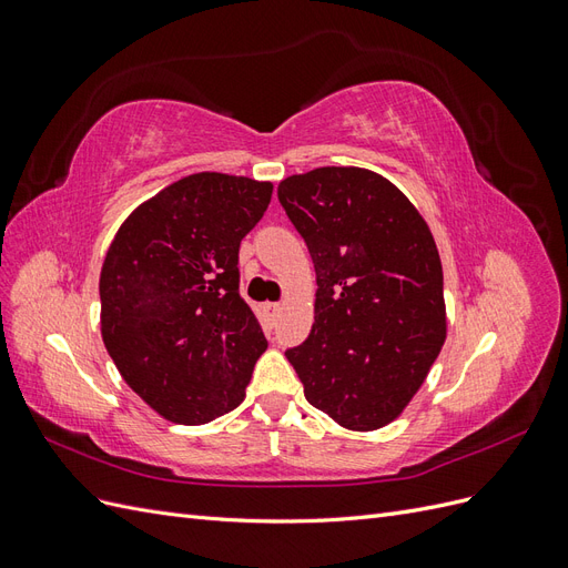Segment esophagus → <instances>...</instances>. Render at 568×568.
Instances as JSON below:
<instances>
[{"label":"esophagus","mask_w":568,"mask_h":568,"mask_svg":"<svg viewBox=\"0 0 568 568\" xmlns=\"http://www.w3.org/2000/svg\"><path fill=\"white\" fill-rule=\"evenodd\" d=\"M265 317H267L270 326L277 322V317H280V303H265Z\"/></svg>","instance_id":"obj_1"}]
</instances>
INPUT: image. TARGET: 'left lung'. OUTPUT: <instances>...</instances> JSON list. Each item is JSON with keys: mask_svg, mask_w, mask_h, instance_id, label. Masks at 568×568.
I'll return each instance as SVG.
<instances>
[{"mask_svg": "<svg viewBox=\"0 0 568 568\" xmlns=\"http://www.w3.org/2000/svg\"><path fill=\"white\" fill-rule=\"evenodd\" d=\"M277 196L317 274L315 322L286 357L305 400L353 432L400 415L445 341L443 267L424 217L363 168H315Z\"/></svg>", "mask_w": 568, "mask_h": 568, "instance_id": "left-lung-1", "label": "left lung"}]
</instances>
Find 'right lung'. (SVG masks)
<instances>
[{"label":"right lung","mask_w":568,"mask_h":568,"mask_svg":"<svg viewBox=\"0 0 568 568\" xmlns=\"http://www.w3.org/2000/svg\"><path fill=\"white\" fill-rule=\"evenodd\" d=\"M270 182L196 173L123 225L101 267V336L128 386L178 424L244 400L267 338L239 296V246L261 222Z\"/></svg>","instance_id":"right-lung-1"}]
</instances>
